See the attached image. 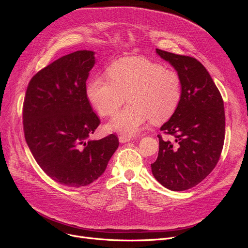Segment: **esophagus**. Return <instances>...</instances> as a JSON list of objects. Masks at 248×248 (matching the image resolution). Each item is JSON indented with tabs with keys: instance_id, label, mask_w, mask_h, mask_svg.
<instances>
[{
	"instance_id": "esophagus-1",
	"label": "esophagus",
	"mask_w": 248,
	"mask_h": 248,
	"mask_svg": "<svg viewBox=\"0 0 248 248\" xmlns=\"http://www.w3.org/2000/svg\"><path fill=\"white\" fill-rule=\"evenodd\" d=\"M119 139H120V141H121V142H126V141H129V140H132V138H131V137L124 136V135L120 136V137H119Z\"/></svg>"
}]
</instances>
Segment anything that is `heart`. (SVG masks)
<instances>
[{
  "label": "heart",
  "instance_id": "obj_1",
  "mask_svg": "<svg viewBox=\"0 0 248 248\" xmlns=\"http://www.w3.org/2000/svg\"><path fill=\"white\" fill-rule=\"evenodd\" d=\"M108 76H95L86 87L87 97L97 112L109 116L126 96L131 102L114 115L109 127L125 136L138 134L151 120L168 121L177 110L183 94L178 72L145 58L128 57L114 62Z\"/></svg>",
  "mask_w": 248,
  "mask_h": 248
}]
</instances>
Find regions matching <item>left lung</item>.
<instances>
[{
    "label": "left lung",
    "mask_w": 248,
    "mask_h": 248,
    "mask_svg": "<svg viewBox=\"0 0 248 248\" xmlns=\"http://www.w3.org/2000/svg\"><path fill=\"white\" fill-rule=\"evenodd\" d=\"M182 79L183 94L175 113L161 131L173 140L159 137V154L151 165L154 177L172 191L199 184L217 165L225 137V111L220 91L197 59L161 49Z\"/></svg>",
    "instance_id": "8db88e82"
}]
</instances>
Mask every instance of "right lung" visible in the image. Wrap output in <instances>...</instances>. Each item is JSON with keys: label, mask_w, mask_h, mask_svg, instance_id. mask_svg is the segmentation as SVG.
Segmentation results:
<instances>
[{"label": "right lung", "mask_w": 248, "mask_h": 248, "mask_svg": "<svg viewBox=\"0 0 248 248\" xmlns=\"http://www.w3.org/2000/svg\"><path fill=\"white\" fill-rule=\"evenodd\" d=\"M93 51L65 55L37 72L23 103L25 140L42 170L57 183L79 188L102 175L119 138L88 140L100 124L86 93Z\"/></svg>", "instance_id": "add662e5"}]
</instances>
